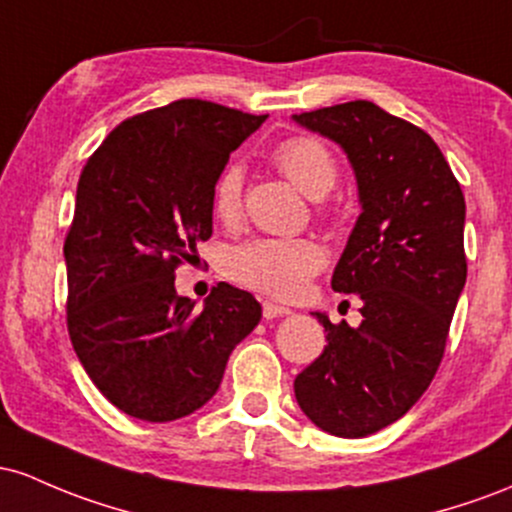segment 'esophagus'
<instances>
[{"instance_id":"esophagus-1","label":"esophagus","mask_w":512,"mask_h":512,"mask_svg":"<svg viewBox=\"0 0 512 512\" xmlns=\"http://www.w3.org/2000/svg\"><path fill=\"white\" fill-rule=\"evenodd\" d=\"M287 314H292L290 307H283V304L271 302V300H263V317H266V319L287 317Z\"/></svg>"}]
</instances>
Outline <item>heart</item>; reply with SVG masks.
<instances>
[{"label":"heart","instance_id":"1","mask_svg":"<svg viewBox=\"0 0 512 512\" xmlns=\"http://www.w3.org/2000/svg\"><path fill=\"white\" fill-rule=\"evenodd\" d=\"M273 162L309 198H324L338 181V162L324 142L312 135L287 137L273 149ZM239 164H229L212 188V212L220 222L232 225L241 215ZM326 266V249L317 239H251L232 249L225 258V273L234 283L261 295L292 300L304 290L312 275Z\"/></svg>","mask_w":512,"mask_h":512}]
</instances>
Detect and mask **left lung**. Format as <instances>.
I'll return each mask as SVG.
<instances>
[{"label": "left lung", "instance_id": "obj_1", "mask_svg": "<svg viewBox=\"0 0 512 512\" xmlns=\"http://www.w3.org/2000/svg\"><path fill=\"white\" fill-rule=\"evenodd\" d=\"M292 120L341 145L363 208L331 278L363 300V321L317 312L329 346L295 377V396L314 426L365 438L399 421L438 372L467 283V208L433 137L372 101Z\"/></svg>", "mask_w": 512, "mask_h": 512}]
</instances>
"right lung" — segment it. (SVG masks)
Masks as SVG:
<instances>
[{"instance_id":"obj_1","label":"right lung","mask_w":512,"mask_h":512,"mask_svg":"<svg viewBox=\"0 0 512 512\" xmlns=\"http://www.w3.org/2000/svg\"><path fill=\"white\" fill-rule=\"evenodd\" d=\"M263 120L181 99L123 120L84 164L65 239L67 331L91 382L132 418L208 404L261 321L251 292L220 283L195 312L174 278L212 237L217 176Z\"/></svg>"}]
</instances>
